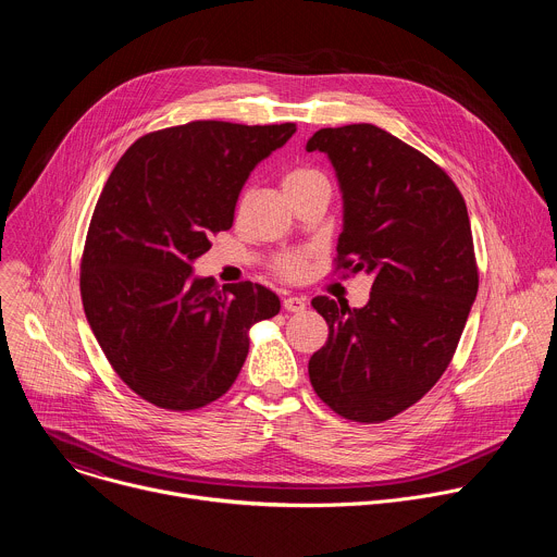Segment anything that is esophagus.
Masks as SVG:
<instances>
[{"label":"esophagus","mask_w":557,"mask_h":557,"mask_svg":"<svg viewBox=\"0 0 557 557\" xmlns=\"http://www.w3.org/2000/svg\"><path fill=\"white\" fill-rule=\"evenodd\" d=\"M284 308L288 312H301L306 308V299L304 297H286L284 299Z\"/></svg>","instance_id":"1"}]
</instances>
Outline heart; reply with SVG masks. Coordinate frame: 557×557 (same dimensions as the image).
Here are the masks:
<instances>
[{"label":"heart","mask_w":557,"mask_h":557,"mask_svg":"<svg viewBox=\"0 0 557 557\" xmlns=\"http://www.w3.org/2000/svg\"><path fill=\"white\" fill-rule=\"evenodd\" d=\"M317 181H326L320 172L317 170H310V168H297V170H290L286 176H284V189L286 194L290 196L293 191L306 187V185H312ZM308 269V262L304 256H284L280 262H277V271L288 277V280H299L304 277Z\"/></svg>","instance_id":"b5f03b06"}]
</instances>
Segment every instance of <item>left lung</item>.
<instances>
[{
    "label": "left lung",
    "instance_id": "1",
    "mask_svg": "<svg viewBox=\"0 0 557 557\" xmlns=\"http://www.w3.org/2000/svg\"><path fill=\"white\" fill-rule=\"evenodd\" d=\"M306 151H324L335 168L339 267L372 275L363 308L312 299L329 342L308 376L344 419L387 421L441 379L479 293L467 207L436 163L376 125L324 127Z\"/></svg>",
    "mask_w": 557,
    "mask_h": 557
}]
</instances>
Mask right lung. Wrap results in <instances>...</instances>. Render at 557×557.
<instances>
[{"label": "right lung", "instance_id": "right-lung-1", "mask_svg": "<svg viewBox=\"0 0 557 557\" xmlns=\"http://www.w3.org/2000/svg\"><path fill=\"white\" fill-rule=\"evenodd\" d=\"M295 129L194 121L138 138L112 170L86 237L82 299L108 361L145 401L185 412L220 399L243 370L249 329L280 312L267 286L220 290L194 262Z\"/></svg>", "mask_w": 557, "mask_h": 557}]
</instances>
